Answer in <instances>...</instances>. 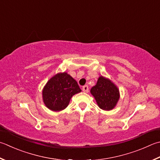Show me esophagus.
<instances>
[{
  "label": "esophagus",
  "instance_id": "esophagus-1",
  "mask_svg": "<svg viewBox=\"0 0 160 160\" xmlns=\"http://www.w3.org/2000/svg\"><path fill=\"white\" fill-rule=\"evenodd\" d=\"M82 90L84 92H88V90H89V88H88V86L87 85H85L83 86L82 87Z\"/></svg>",
  "mask_w": 160,
  "mask_h": 160
}]
</instances>
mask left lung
<instances>
[{
	"mask_svg": "<svg viewBox=\"0 0 160 160\" xmlns=\"http://www.w3.org/2000/svg\"><path fill=\"white\" fill-rule=\"evenodd\" d=\"M99 107L105 111H109L115 107L119 99V90L117 87L103 77H99L97 84L90 90Z\"/></svg>",
	"mask_w": 160,
	"mask_h": 160,
	"instance_id": "left-lung-1",
	"label": "left lung"
}]
</instances>
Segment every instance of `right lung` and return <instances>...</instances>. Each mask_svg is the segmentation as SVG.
Here are the masks:
<instances>
[{
    "instance_id": "right-lung-1",
    "label": "right lung",
    "mask_w": 160,
    "mask_h": 160,
    "mask_svg": "<svg viewBox=\"0 0 160 160\" xmlns=\"http://www.w3.org/2000/svg\"><path fill=\"white\" fill-rule=\"evenodd\" d=\"M81 91L77 82L70 75L66 72L57 74L44 86V103L51 110L61 111L68 107L72 96Z\"/></svg>"
}]
</instances>
